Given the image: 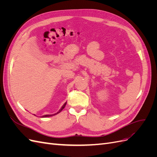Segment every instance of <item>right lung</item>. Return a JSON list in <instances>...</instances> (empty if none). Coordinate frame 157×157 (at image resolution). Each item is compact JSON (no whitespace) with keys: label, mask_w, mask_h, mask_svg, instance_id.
Instances as JSON below:
<instances>
[{"label":"right lung","mask_w":157,"mask_h":157,"mask_svg":"<svg viewBox=\"0 0 157 157\" xmlns=\"http://www.w3.org/2000/svg\"><path fill=\"white\" fill-rule=\"evenodd\" d=\"M66 103H67V102H65L64 104H63V105L62 106V107H61V109H60V110L57 113H56V114H54V115H44V116H42V117H52V116H54V115H57V114L58 113H60L61 111L63 110V109H64V107H65V106L66 105Z\"/></svg>","instance_id":"right-lung-1"}]
</instances>
